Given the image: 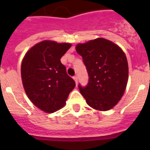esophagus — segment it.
Listing matches in <instances>:
<instances>
[{
	"label": "esophagus",
	"mask_w": 150,
	"mask_h": 150,
	"mask_svg": "<svg viewBox=\"0 0 150 150\" xmlns=\"http://www.w3.org/2000/svg\"><path fill=\"white\" fill-rule=\"evenodd\" d=\"M73 79H74V80H75V83H76V85L78 84V77L77 76H74V77H73Z\"/></svg>",
	"instance_id": "esophagus-1"
}]
</instances>
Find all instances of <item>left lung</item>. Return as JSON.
Returning <instances> with one entry per match:
<instances>
[{"label":"left lung","instance_id":"left-lung-1","mask_svg":"<svg viewBox=\"0 0 150 150\" xmlns=\"http://www.w3.org/2000/svg\"><path fill=\"white\" fill-rule=\"evenodd\" d=\"M76 51L82 57L89 82L79 84L87 104L98 110H108L117 103L125 90L128 78V61L118 46L98 38L78 44Z\"/></svg>","mask_w":150,"mask_h":150}]
</instances>
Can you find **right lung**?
<instances>
[{
  "instance_id": "right-lung-1",
  "label": "right lung",
  "mask_w": 150,
  "mask_h": 150,
  "mask_svg": "<svg viewBox=\"0 0 150 150\" xmlns=\"http://www.w3.org/2000/svg\"><path fill=\"white\" fill-rule=\"evenodd\" d=\"M69 43L45 40L27 52L22 62L21 75L27 96L40 109L53 113L65 103L75 86L61 58L71 47Z\"/></svg>"
}]
</instances>
